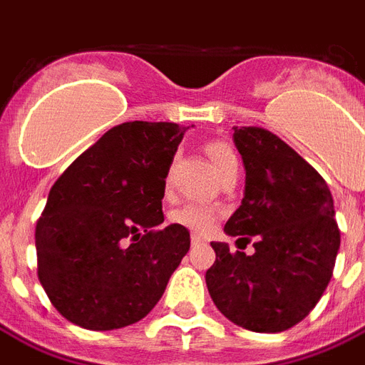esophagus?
I'll use <instances>...</instances> for the list:
<instances>
[{
  "label": "esophagus",
  "mask_w": 365,
  "mask_h": 365,
  "mask_svg": "<svg viewBox=\"0 0 365 365\" xmlns=\"http://www.w3.org/2000/svg\"><path fill=\"white\" fill-rule=\"evenodd\" d=\"M191 244L197 248V246H205V240L200 239L199 235H191Z\"/></svg>",
  "instance_id": "1"
}]
</instances>
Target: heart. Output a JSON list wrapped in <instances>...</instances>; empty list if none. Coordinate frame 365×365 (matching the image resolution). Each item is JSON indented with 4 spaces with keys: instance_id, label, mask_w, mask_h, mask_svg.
<instances>
[{
    "instance_id": "1",
    "label": "heart",
    "mask_w": 365,
    "mask_h": 365,
    "mask_svg": "<svg viewBox=\"0 0 365 365\" xmlns=\"http://www.w3.org/2000/svg\"><path fill=\"white\" fill-rule=\"evenodd\" d=\"M206 153L210 157L212 165H214L220 176H223L231 168H239L237 155L231 149V145H227L225 142H217V140L208 142L206 143ZM168 182H170V178H168ZM217 217H220V214L214 208L200 205V202H187V205L180 206L178 210L172 212V220L174 222L200 235L210 233L212 229L216 227Z\"/></svg>"
}]
</instances>
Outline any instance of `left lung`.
Here are the masks:
<instances>
[{
  "mask_svg": "<svg viewBox=\"0 0 365 365\" xmlns=\"http://www.w3.org/2000/svg\"><path fill=\"white\" fill-rule=\"evenodd\" d=\"M246 187L225 233L252 255L212 242L206 286L223 317L244 329L278 334L299 324L328 288L341 233L328 183L297 151L261 126H235ZM239 239V240H240Z\"/></svg>",
  "mask_w": 365,
  "mask_h": 365,
  "instance_id": "8db88e82",
  "label": "left lung"
}]
</instances>
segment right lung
Listing matches in <instances>:
<instances>
[{
	"label": "right lung",
	"mask_w": 365,
	"mask_h": 365,
	"mask_svg": "<svg viewBox=\"0 0 365 365\" xmlns=\"http://www.w3.org/2000/svg\"><path fill=\"white\" fill-rule=\"evenodd\" d=\"M189 126L123 123L54 182L36 225L37 277L71 324L106 331L142 320L189 252L165 222L166 174Z\"/></svg>",
	"instance_id": "right-lung-1"
}]
</instances>
